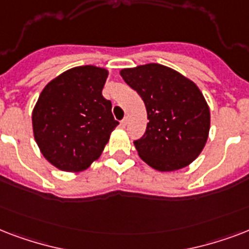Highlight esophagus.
Instances as JSON below:
<instances>
[{"instance_id": "34e87169", "label": "esophagus", "mask_w": 249, "mask_h": 249, "mask_svg": "<svg viewBox=\"0 0 249 249\" xmlns=\"http://www.w3.org/2000/svg\"><path fill=\"white\" fill-rule=\"evenodd\" d=\"M126 124H128V119L125 117V119H123V120L120 121V125L123 126V128H125V126H126Z\"/></svg>"}]
</instances>
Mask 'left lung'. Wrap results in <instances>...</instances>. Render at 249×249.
<instances>
[{"label":"left lung","instance_id":"8db88e82","mask_svg":"<svg viewBox=\"0 0 249 249\" xmlns=\"http://www.w3.org/2000/svg\"><path fill=\"white\" fill-rule=\"evenodd\" d=\"M121 77L143 99L147 128L134 141L138 155L154 169H181L196 159L208 140L211 115L193 81L156 63L125 68Z\"/></svg>","mask_w":249,"mask_h":249}]
</instances>
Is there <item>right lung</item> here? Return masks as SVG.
Wrapping results in <instances>:
<instances>
[{"instance_id":"right-lung-1","label":"right lung","mask_w":249,"mask_h":249,"mask_svg":"<svg viewBox=\"0 0 249 249\" xmlns=\"http://www.w3.org/2000/svg\"><path fill=\"white\" fill-rule=\"evenodd\" d=\"M108 72L81 66L63 72L41 91L32 113L35 140L58 169L80 172L101 156L119 121L102 95Z\"/></svg>"}]
</instances>
